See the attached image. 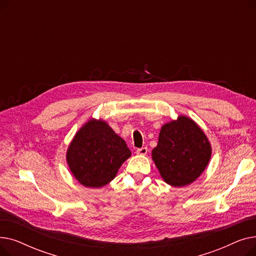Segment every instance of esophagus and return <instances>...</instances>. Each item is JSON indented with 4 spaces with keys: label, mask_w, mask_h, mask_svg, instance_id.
I'll return each instance as SVG.
<instances>
[{
    "label": "esophagus",
    "mask_w": 256,
    "mask_h": 256,
    "mask_svg": "<svg viewBox=\"0 0 256 256\" xmlns=\"http://www.w3.org/2000/svg\"><path fill=\"white\" fill-rule=\"evenodd\" d=\"M147 152H148V150H147V147H141V148H138L136 150V154H140V156H145L147 154Z\"/></svg>",
    "instance_id": "esophagus-1"
}]
</instances>
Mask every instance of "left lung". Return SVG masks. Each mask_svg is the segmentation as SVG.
<instances>
[{"label": "left lung", "instance_id": "obj_1", "mask_svg": "<svg viewBox=\"0 0 256 256\" xmlns=\"http://www.w3.org/2000/svg\"><path fill=\"white\" fill-rule=\"evenodd\" d=\"M210 142L194 121L186 116L163 126L152 160L164 180L173 186L193 182L210 158Z\"/></svg>", "mask_w": 256, "mask_h": 256}]
</instances>
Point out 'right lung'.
<instances>
[{"label": "right lung", "mask_w": 256, "mask_h": 256, "mask_svg": "<svg viewBox=\"0 0 256 256\" xmlns=\"http://www.w3.org/2000/svg\"><path fill=\"white\" fill-rule=\"evenodd\" d=\"M130 156L124 140L104 121L94 119L76 134L66 156L74 178L90 188L109 184Z\"/></svg>", "instance_id": "add662e5"}]
</instances>
